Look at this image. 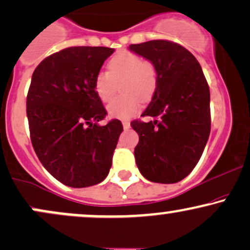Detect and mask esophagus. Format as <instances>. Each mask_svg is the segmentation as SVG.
I'll return each instance as SVG.
<instances>
[{"label":"esophagus","instance_id":"1","mask_svg":"<svg viewBox=\"0 0 250 250\" xmlns=\"http://www.w3.org/2000/svg\"><path fill=\"white\" fill-rule=\"evenodd\" d=\"M122 125H123V128H125V129H128L129 127H130V122H129V121H122Z\"/></svg>","mask_w":250,"mask_h":250}]
</instances>
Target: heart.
Returning a JSON list of instances; mask_svg holds the SVG:
<instances>
[{"mask_svg":"<svg viewBox=\"0 0 250 250\" xmlns=\"http://www.w3.org/2000/svg\"><path fill=\"white\" fill-rule=\"evenodd\" d=\"M108 70L97 71L93 82L94 90L101 101L108 102L121 82L120 91L123 95L109 103L107 110L115 119H130L141 108V100L149 101L156 91L159 84L156 67L137 54L121 51L109 61Z\"/></svg>","mask_w":250,"mask_h":250,"instance_id":"heart-1","label":"heart"}]
</instances>
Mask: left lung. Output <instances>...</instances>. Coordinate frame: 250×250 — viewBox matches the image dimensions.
Returning a JSON list of instances; mask_svg holds the SVG:
<instances>
[{
	"label": "left lung",
	"mask_w": 250,
	"mask_h": 250,
	"mask_svg": "<svg viewBox=\"0 0 250 250\" xmlns=\"http://www.w3.org/2000/svg\"><path fill=\"white\" fill-rule=\"evenodd\" d=\"M129 49L150 61L159 84L142 116L131 128L139 134L135 161L146 179L176 183L191 173L210 134V93L200 63L190 51L167 40L130 44Z\"/></svg>",
	"instance_id": "left-lung-1"
}]
</instances>
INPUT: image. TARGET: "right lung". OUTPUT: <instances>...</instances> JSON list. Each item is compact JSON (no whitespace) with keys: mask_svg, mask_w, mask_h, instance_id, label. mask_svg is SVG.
I'll return each mask as SVG.
<instances>
[{"mask_svg":"<svg viewBox=\"0 0 250 250\" xmlns=\"http://www.w3.org/2000/svg\"><path fill=\"white\" fill-rule=\"evenodd\" d=\"M107 47H70L45 57L27 95L30 140L43 167L63 185L84 188L107 177L123 125L107 115L94 77L114 53Z\"/></svg>","mask_w":250,"mask_h":250,"instance_id":"right-lung-1","label":"right lung"}]
</instances>
